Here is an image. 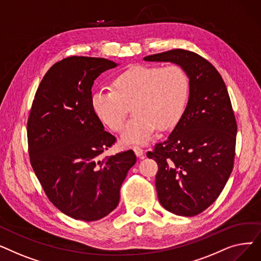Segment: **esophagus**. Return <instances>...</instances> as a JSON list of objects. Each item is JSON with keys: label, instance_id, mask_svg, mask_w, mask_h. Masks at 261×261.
<instances>
[{"label": "esophagus", "instance_id": "34e87169", "mask_svg": "<svg viewBox=\"0 0 261 261\" xmlns=\"http://www.w3.org/2000/svg\"><path fill=\"white\" fill-rule=\"evenodd\" d=\"M133 151L135 152L136 156L140 159H144V150L140 146H133Z\"/></svg>", "mask_w": 261, "mask_h": 261}]
</instances>
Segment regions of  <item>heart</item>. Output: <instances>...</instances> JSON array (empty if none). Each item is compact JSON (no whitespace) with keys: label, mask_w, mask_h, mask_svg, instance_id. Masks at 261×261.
Wrapping results in <instances>:
<instances>
[{"label":"heart","mask_w":261,"mask_h":261,"mask_svg":"<svg viewBox=\"0 0 261 261\" xmlns=\"http://www.w3.org/2000/svg\"><path fill=\"white\" fill-rule=\"evenodd\" d=\"M188 95V77L176 64H136L118 74L112 91L92 94L93 111L114 132H119L132 107V119L121 133L122 144H144L156 128L166 130L180 117Z\"/></svg>","instance_id":"obj_1"}]
</instances>
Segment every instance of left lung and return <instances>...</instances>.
Here are the masks:
<instances>
[{
    "label": "left lung",
    "instance_id": "left-lung-1",
    "mask_svg": "<svg viewBox=\"0 0 261 261\" xmlns=\"http://www.w3.org/2000/svg\"><path fill=\"white\" fill-rule=\"evenodd\" d=\"M144 60L174 63L189 79L181 118L147 156L159 165L155 187L162 206L193 217L216 201L234 166L237 123L228 92L215 66L196 53L177 48Z\"/></svg>",
    "mask_w": 261,
    "mask_h": 261
}]
</instances>
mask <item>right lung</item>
Instances as JSON below:
<instances>
[{"instance_id": "obj_1", "label": "right lung", "mask_w": 261, "mask_h": 261, "mask_svg": "<svg viewBox=\"0 0 261 261\" xmlns=\"http://www.w3.org/2000/svg\"><path fill=\"white\" fill-rule=\"evenodd\" d=\"M118 64L72 56L40 82L27 121L33 169L49 201L76 220L95 221L114 211L120 186L136 163L132 150L100 160L116 139L91 105L94 80Z\"/></svg>"}]
</instances>
